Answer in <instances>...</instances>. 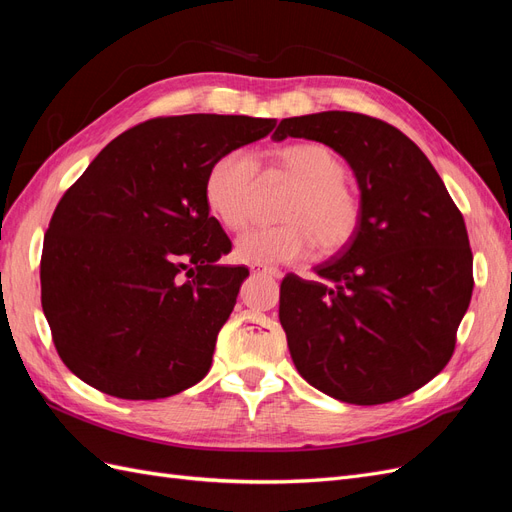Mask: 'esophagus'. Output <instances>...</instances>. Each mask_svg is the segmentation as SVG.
Masks as SVG:
<instances>
[{
	"label": "esophagus",
	"mask_w": 512,
	"mask_h": 512,
	"mask_svg": "<svg viewBox=\"0 0 512 512\" xmlns=\"http://www.w3.org/2000/svg\"><path fill=\"white\" fill-rule=\"evenodd\" d=\"M252 273H265L271 277H282L280 269H273V267H260V265H252Z\"/></svg>",
	"instance_id": "esophagus-1"
}]
</instances>
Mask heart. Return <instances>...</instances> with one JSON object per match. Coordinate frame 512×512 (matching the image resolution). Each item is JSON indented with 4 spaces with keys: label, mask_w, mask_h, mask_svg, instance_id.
<instances>
[{
    "label": "heart",
    "mask_w": 512,
    "mask_h": 512,
    "mask_svg": "<svg viewBox=\"0 0 512 512\" xmlns=\"http://www.w3.org/2000/svg\"><path fill=\"white\" fill-rule=\"evenodd\" d=\"M273 173L294 185L282 209L284 224L243 232L235 245L237 260L262 267L297 260L314 245L324 256L346 250L363 224V200L346 181V162L322 143H294L275 151ZM258 185L256 158L230 149L207 173V207L228 230H241L254 215Z\"/></svg>",
    "instance_id": "b5f03b06"
}]
</instances>
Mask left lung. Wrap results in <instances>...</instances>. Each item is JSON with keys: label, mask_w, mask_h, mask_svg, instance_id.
Instances as JSON below:
<instances>
[{"label": "left lung", "mask_w": 512, "mask_h": 512, "mask_svg": "<svg viewBox=\"0 0 512 512\" xmlns=\"http://www.w3.org/2000/svg\"><path fill=\"white\" fill-rule=\"evenodd\" d=\"M309 138L348 160L363 224L346 250L288 273L280 322L299 374L339 401L389 404L421 389L451 361L472 299L463 215L436 168L382 119L324 111L282 119L273 138Z\"/></svg>", "instance_id": "left-lung-1"}]
</instances>
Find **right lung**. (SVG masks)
Returning <instances> with one entry per match:
<instances>
[{
    "mask_svg": "<svg viewBox=\"0 0 512 512\" xmlns=\"http://www.w3.org/2000/svg\"><path fill=\"white\" fill-rule=\"evenodd\" d=\"M273 119L156 117L119 134L61 196L42 245V309L59 359L119 399H162L207 376L250 271L215 265L230 239L205 179Z\"/></svg>",
    "mask_w": 512,
    "mask_h": 512,
    "instance_id": "1",
    "label": "right lung"
}]
</instances>
